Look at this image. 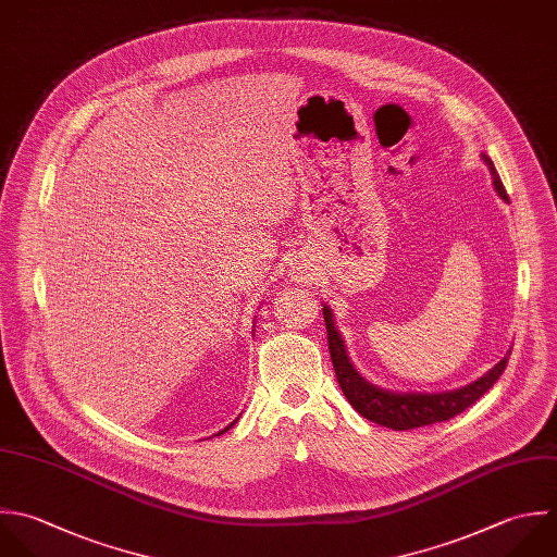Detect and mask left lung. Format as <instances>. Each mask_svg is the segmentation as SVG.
I'll use <instances>...</instances> for the list:
<instances>
[{
    "label": "left lung",
    "instance_id": "8db88e82",
    "mask_svg": "<svg viewBox=\"0 0 557 557\" xmlns=\"http://www.w3.org/2000/svg\"><path fill=\"white\" fill-rule=\"evenodd\" d=\"M482 158L491 169L495 190L504 199H508V193H506V188L499 180V173H497L493 160L486 153H482ZM323 319H325V327H327V347H330L332 364H334L338 384L343 388V395L356 408V412H360L364 419H369L377 425L397 430V432H406V430H414V428H423V425L443 423V421L454 419L456 414H460L469 406H473L484 393H488L508 367V356H506L502 362H497L486 375H482L473 384H467L462 388L447 391V393H395V391H386V388H380V386L367 382L354 369V364L347 356L345 343L341 338V332L334 325V314L327 306H323ZM508 354H512V351H508Z\"/></svg>",
    "mask_w": 557,
    "mask_h": 557
}]
</instances>
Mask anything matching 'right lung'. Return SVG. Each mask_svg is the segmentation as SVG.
Wrapping results in <instances>:
<instances>
[{
    "instance_id": "right-lung-1",
    "label": "right lung",
    "mask_w": 557,
    "mask_h": 557,
    "mask_svg": "<svg viewBox=\"0 0 557 557\" xmlns=\"http://www.w3.org/2000/svg\"><path fill=\"white\" fill-rule=\"evenodd\" d=\"M234 423H236V421H234ZM234 423H230V425H227V428H225V430H223V432H219V434H225V432H227V430H230V428H232V425H234Z\"/></svg>"
}]
</instances>
